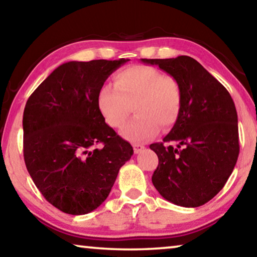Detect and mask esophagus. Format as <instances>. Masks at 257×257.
Masks as SVG:
<instances>
[{
    "mask_svg": "<svg viewBox=\"0 0 257 257\" xmlns=\"http://www.w3.org/2000/svg\"><path fill=\"white\" fill-rule=\"evenodd\" d=\"M145 148L143 145H140V144H135L134 145V152H135V154H138L141 153L142 151H143Z\"/></svg>",
    "mask_w": 257,
    "mask_h": 257,
    "instance_id": "obj_1",
    "label": "esophagus"
}]
</instances>
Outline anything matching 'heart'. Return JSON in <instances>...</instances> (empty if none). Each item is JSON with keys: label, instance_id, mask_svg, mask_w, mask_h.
<instances>
[{"label": "heart", "instance_id": "obj_1", "mask_svg": "<svg viewBox=\"0 0 257 257\" xmlns=\"http://www.w3.org/2000/svg\"><path fill=\"white\" fill-rule=\"evenodd\" d=\"M114 85H104L97 96L99 112L114 129L125 123L134 111L137 115L122 129V136L133 143L156 137L160 127L172 129L181 116L183 89L176 77L159 68L135 65L114 76Z\"/></svg>", "mask_w": 257, "mask_h": 257}]
</instances>
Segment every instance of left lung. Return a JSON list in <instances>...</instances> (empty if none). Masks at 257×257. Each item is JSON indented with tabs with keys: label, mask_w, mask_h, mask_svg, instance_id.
Segmentation results:
<instances>
[{
	"label": "left lung",
	"mask_w": 257,
	"mask_h": 257,
	"mask_svg": "<svg viewBox=\"0 0 257 257\" xmlns=\"http://www.w3.org/2000/svg\"><path fill=\"white\" fill-rule=\"evenodd\" d=\"M176 77L183 89L181 116L161 143L150 145L159 165L152 183L166 200L199 207L225 185L239 156L238 115L225 87L189 56L142 59ZM178 141L176 149L165 143Z\"/></svg>",
	"instance_id": "8db88e82"
}]
</instances>
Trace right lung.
Wrapping results in <instances>:
<instances>
[{
  "label": "right lung",
  "mask_w": 257,
  "mask_h": 257,
  "mask_svg": "<svg viewBox=\"0 0 257 257\" xmlns=\"http://www.w3.org/2000/svg\"><path fill=\"white\" fill-rule=\"evenodd\" d=\"M128 60L65 63L27 100L26 168L46 200L64 213L83 215L99 207L133 156V146L105 123L97 104L105 81Z\"/></svg>",
  "instance_id": "obj_1"
}]
</instances>
